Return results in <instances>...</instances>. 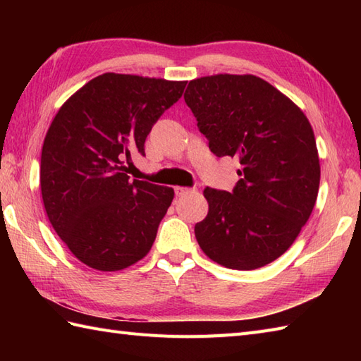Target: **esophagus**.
Returning <instances> with one entry per match:
<instances>
[{"label":"esophagus","instance_id":"1","mask_svg":"<svg viewBox=\"0 0 361 361\" xmlns=\"http://www.w3.org/2000/svg\"><path fill=\"white\" fill-rule=\"evenodd\" d=\"M189 192H192V189H189V188H183V186H176V188H175V194L178 195V197H181V195H186V194H189Z\"/></svg>","mask_w":361,"mask_h":361}]
</instances>
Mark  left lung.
I'll return each mask as SVG.
<instances>
[{
	"label": "left lung",
	"mask_w": 361,
	"mask_h": 361,
	"mask_svg": "<svg viewBox=\"0 0 361 361\" xmlns=\"http://www.w3.org/2000/svg\"><path fill=\"white\" fill-rule=\"evenodd\" d=\"M185 101L217 157L242 169L233 192L206 188L208 216L195 225L200 248L233 270H256L295 242L319 189L315 135L302 110L252 74L189 82Z\"/></svg>",
	"instance_id": "left-lung-1"
}]
</instances>
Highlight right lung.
<instances>
[{"instance_id":"obj_1","label":"right lung","mask_w":361,"mask_h":361,"mask_svg":"<svg viewBox=\"0 0 361 361\" xmlns=\"http://www.w3.org/2000/svg\"><path fill=\"white\" fill-rule=\"evenodd\" d=\"M188 82L105 73L60 106L44 136L43 204L52 228L80 262L118 271L150 251L173 189L126 173L132 153Z\"/></svg>"}]
</instances>
